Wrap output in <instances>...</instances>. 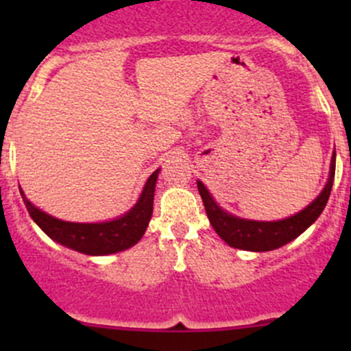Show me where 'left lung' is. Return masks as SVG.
Wrapping results in <instances>:
<instances>
[{
  "label": "left lung",
  "mask_w": 351,
  "mask_h": 351,
  "mask_svg": "<svg viewBox=\"0 0 351 351\" xmlns=\"http://www.w3.org/2000/svg\"><path fill=\"white\" fill-rule=\"evenodd\" d=\"M335 168H336V153L331 158V169H329V180L324 186L319 197L307 205L304 210L299 214L292 215V217L284 219V221L275 222H260V221H246V219L234 217V215L228 214L222 210L204 183L197 182L198 193H200L202 202H204L205 212L210 221L212 228L215 229L219 236L224 239L229 246L238 247V250L246 251H271L277 247L284 246L295 239L297 236L302 234L314 221L321 215L328 204L329 193L332 189V180H335Z\"/></svg>",
  "instance_id": "left-lung-1"
}]
</instances>
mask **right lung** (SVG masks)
I'll return each mask as SVG.
<instances>
[{
  "instance_id": "add662e5",
  "label": "right lung",
  "mask_w": 351,
  "mask_h": 351,
  "mask_svg": "<svg viewBox=\"0 0 351 351\" xmlns=\"http://www.w3.org/2000/svg\"><path fill=\"white\" fill-rule=\"evenodd\" d=\"M159 169H156L147 180L139 202L134 205L132 210L127 212L120 219L110 222H100V224H80V222H66L45 214L40 208L34 207L30 202L23 197L27 210L30 217L37 222L38 228L58 241L62 246L71 247L80 253L91 254H112L134 246L143 234L146 232L149 219L153 215V200L156 180H158ZM22 192V190H20Z\"/></svg>"
}]
</instances>
